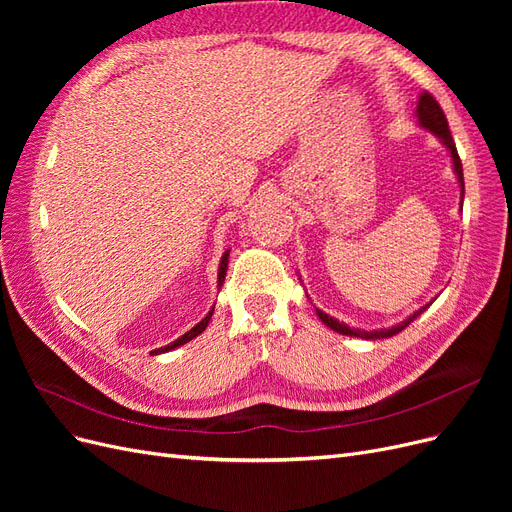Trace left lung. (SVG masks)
Here are the masks:
<instances>
[{"label":"left lung","mask_w":512,"mask_h":512,"mask_svg":"<svg viewBox=\"0 0 512 512\" xmlns=\"http://www.w3.org/2000/svg\"><path fill=\"white\" fill-rule=\"evenodd\" d=\"M416 117H418V123H421V126H423L425 130H429V132L436 134V136L440 138V141L446 145V149L451 151L455 175H457L459 185H461V205H463V192H466V185H463V168H461L459 153H457L455 141H453V136H451V130H448V121H446L444 111L440 108V104L436 102V98H433L431 94H427V91H425V94H421V98H418ZM425 309H427V305L418 309V312H414V314H412L410 318H406L404 322H399L397 327H391V329H380V331H361V329H350L348 324H344V322H339V320L331 318L329 314L320 312V309H316V314H318V318H320L324 324H327L329 329H333V331H337V333H342V335L363 337V339H382V337H393V335H397L399 331H404L416 316H421V314L425 312Z\"/></svg>","instance_id":"8db88e82"}]
</instances>
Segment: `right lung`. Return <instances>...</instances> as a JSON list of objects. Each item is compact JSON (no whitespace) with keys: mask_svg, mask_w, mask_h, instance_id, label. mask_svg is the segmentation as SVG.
Here are the masks:
<instances>
[{"mask_svg":"<svg viewBox=\"0 0 512 512\" xmlns=\"http://www.w3.org/2000/svg\"><path fill=\"white\" fill-rule=\"evenodd\" d=\"M228 254L230 252H224V256H222V262H220V271H218V286H222L224 284V277H226V269H228ZM211 316H213V307H211V312L200 320L196 327H192L188 333L185 335H181L179 339H175V342H170L168 346H164V348H158V350H153L151 354H162V352H168V350H175V348H179V346H183V344H188V342H192V339L196 337V335H200L203 333L205 329H207V324H209V320H211Z\"/></svg>","mask_w":512,"mask_h":512,"instance_id":"right-lung-1","label":"right lung"}]
</instances>
